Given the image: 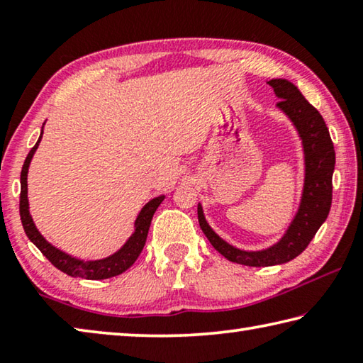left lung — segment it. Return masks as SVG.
I'll return each instance as SVG.
<instances>
[{
	"mask_svg": "<svg viewBox=\"0 0 363 363\" xmlns=\"http://www.w3.org/2000/svg\"><path fill=\"white\" fill-rule=\"evenodd\" d=\"M267 84L272 86L275 96L280 99L277 107L293 121L303 140L306 176L296 216L291 220L285 235L272 247L261 251H245L223 240L208 225L201 205H199L200 227L214 250H218L225 259L251 267L277 266L303 253L327 219L331 206V194H333L331 179L335 171V147L322 115L288 79L275 78L267 82Z\"/></svg>",
	"mask_w": 363,
	"mask_h": 363,
	"instance_id": "obj_1",
	"label": "left lung"
}]
</instances>
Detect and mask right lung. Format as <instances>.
<instances>
[{
	"instance_id": "1",
	"label": "right lung",
	"mask_w": 363,
	"mask_h": 363,
	"mask_svg": "<svg viewBox=\"0 0 363 363\" xmlns=\"http://www.w3.org/2000/svg\"><path fill=\"white\" fill-rule=\"evenodd\" d=\"M41 136H43V131H41ZM41 136L38 139V143H36L32 147V150L28 152L26 162H23L22 173H21L19 210H21L23 230H26L30 242L35 243V247L48 257L49 262H51L54 267L62 270V272L67 275H72V277H82L88 280H104V279H110V277H115V275L123 274L125 270H128L133 266L134 261H136L138 256L140 255V251H143L147 240V233H149L153 213L157 211L160 203L164 200V195L155 196V199L150 200L149 203L140 210L136 223H134V227H136V229H134V233L128 238V242L123 245L116 253L97 261L77 259V257L64 253V251L57 250L56 247H52L51 243L46 242V238L41 235L38 229H36L33 224V219L30 216L28 196H27V174H28L30 162H32L33 153L36 152V149H38Z\"/></svg>"
}]
</instances>
